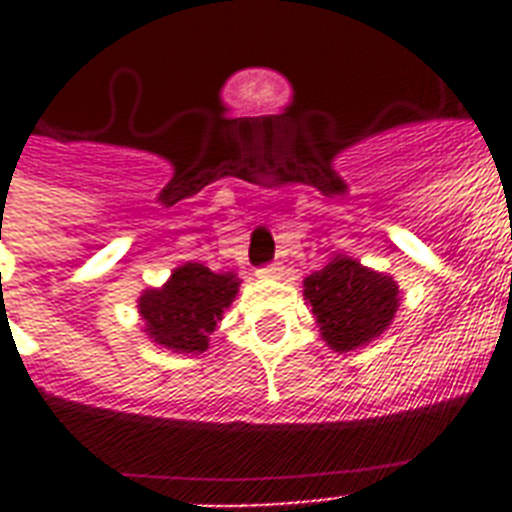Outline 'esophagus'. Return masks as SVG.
<instances>
[{
  "label": "esophagus",
  "instance_id": "esophagus-1",
  "mask_svg": "<svg viewBox=\"0 0 512 512\" xmlns=\"http://www.w3.org/2000/svg\"><path fill=\"white\" fill-rule=\"evenodd\" d=\"M260 276H263V279H279L281 273H284V268H281L279 263H268V265H263V268H260Z\"/></svg>",
  "mask_w": 512,
  "mask_h": 512
}]
</instances>
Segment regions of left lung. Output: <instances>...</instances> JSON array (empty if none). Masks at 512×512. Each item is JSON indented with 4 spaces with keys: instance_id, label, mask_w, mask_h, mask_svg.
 Instances as JSON below:
<instances>
[{
    "instance_id": "left-lung-1",
    "label": "left lung",
    "mask_w": 512,
    "mask_h": 512,
    "mask_svg": "<svg viewBox=\"0 0 512 512\" xmlns=\"http://www.w3.org/2000/svg\"><path fill=\"white\" fill-rule=\"evenodd\" d=\"M303 287L321 335L340 353L380 337L398 308L396 281L350 257H335L321 271H313Z\"/></svg>"
}]
</instances>
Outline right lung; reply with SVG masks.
I'll use <instances>...</instances> for the list:
<instances>
[{"mask_svg":"<svg viewBox=\"0 0 512 512\" xmlns=\"http://www.w3.org/2000/svg\"><path fill=\"white\" fill-rule=\"evenodd\" d=\"M236 292L239 279L233 273H212L201 263H185L162 289L143 292L140 316L154 342L183 353H201Z\"/></svg>","mask_w":512,"mask_h":512,"instance_id":"right-lung-1","label":"right lung"}]
</instances>
